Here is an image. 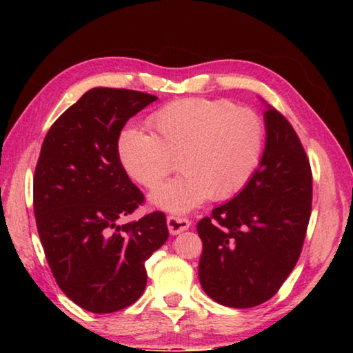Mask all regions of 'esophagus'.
Here are the masks:
<instances>
[{
    "label": "esophagus",
    "mask_w": 353,
    "mask_h": 353,
    "mask_svg": "<svg viewBox=\"0 0 353 353\" xmlns=\"http://www.w3.org/2000/svg\"><path fill=\"white\" fill-rule=\"evenodd\" d=\"M166 224H168V230L171 235H179L181 232H185L191 225L190 219L182 218V216H174V214H171V216L166 218Z\"/></svg>",
    "instance_id": "esophagus-1"
}]
</instances>
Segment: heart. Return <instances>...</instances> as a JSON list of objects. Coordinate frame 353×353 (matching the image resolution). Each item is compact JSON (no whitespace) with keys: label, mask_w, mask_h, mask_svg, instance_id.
Here are the masks:
<instances>
[{"label":"heart","mask_w":353,"mask_h":353,"mask_svg":"<svg viewBox=\"0 0 353 353\" xmlns=\"http://www.w3.org/2000/svg\"><path fill=\"white\" fill-rule=\"evenodd\" d=\"M149 126L152 134H119L118 160L148 190L157 188L179 160L183 174L151 196L155 207L172 213L193 210L208 198H234L252 181L265 152L263 118L229 99L172 101L152 113Z\"/></svg>","instance_id":"heart-1"}]
</instances>
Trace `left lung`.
<instances>
[{
  "mask_svg": "<svg viewBox=\"0 0 353 353\" xmlns=\"http://www.w3.org/2000/svg\"><path fill=\"white\" fill-rule=\"evenodd\" d=\"M266 145L246 188L198 223L202 290L221 305L270 301L296 266L312 213L313 177L296 130L266 104Z\"/></svg>",
  "mask_w": 353,
  "mask_h": 353,
  "instance_id": "1",
  "label": "left lung"
}]
</instances>
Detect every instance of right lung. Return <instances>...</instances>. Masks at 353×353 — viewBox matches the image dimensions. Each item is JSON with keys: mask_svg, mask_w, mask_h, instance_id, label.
Wrapping results in <instances>:
<instances>
[{"mask_svg": "<svg viewBox=\"0 0 353 353\" xmlns=\"http://www.w3.org/2000/svg\"><path fill=\"white\" fill-rule=\"evenodd\" d=\"M157 97L97 87L56 119L34 174V214L52 276L92 313H113L146 288L145 261L168 240L162 212L119 224L143 204L117 143L129 118Z\"/></svg>", "mask_w": 353, "mask_h": 353, "instance_id": "add662e5", "label": "right lung"}]
</instances>
